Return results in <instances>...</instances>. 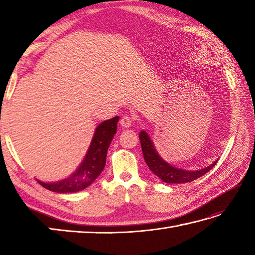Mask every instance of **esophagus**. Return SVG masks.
I'll use <instances>...</instances> for the list:
<instances>
[{
  "instance_id": "obj_1",
  "label": "esophagus",
  "mask_w": 255,
  "mask_h": 255,
  "mask_svg": "<svg viewBox=\"0 0 255 255\" xmlns=\"http://www.w3.org/2000/svg\"><path fill=\"white\" fill-rule=\"evenodd\" d=\"M119 124H121V126L123 128H129L131 127V124H132V117L130 116H123L121 118V121H119Z\"/></svg>"
}]
</instances>
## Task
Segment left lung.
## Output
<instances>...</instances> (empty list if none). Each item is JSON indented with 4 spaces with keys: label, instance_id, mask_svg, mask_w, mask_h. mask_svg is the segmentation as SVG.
Wrapping results in <instances>:
<instances>
[{
    "label": "left lung",
    "instance_id": "obj_1",
    "mask_svg": "<svg viewBox=\"0 0 255 255\" xmlns=\"http://www.w3.org/2000/svg\"><path fill=\"white\" fill-rule=\"evenodd\" d=\"M140 143H141L142 154L145 163L149 166V169L152 171L154 174L161 178L164 183L170 184H181V183H188L192 182L196 178H199L210 171L217 163L215 161L213 164L205 167V169L195 170V171H187L183 169H178L176 166H173L170 163H167L163 159L161 158L159 153L153 145V142L151 141L149 134L142 130L139 133Z\"/></svg>",
    "mask_w": 255,
    "mask_h": 255
}]
</instances>
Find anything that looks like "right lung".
Here are the masks:
<instances>
[{
	"label": "right lung",
	"mask_w": 255,
	"mask_h": 255,
	"mask_svg": "<svg viewBox=\"0 0 255 255\" xmlns=\"http://www.w3.org/2000/svg\"><path fill=\"white\" fill-rule=\"evenodd\" d=\"M118 121L119 117L116 116L103 122L96 127L85 158L73 174L55 183H45L39 180L37 182L41 186L56 193H74L90 186L104 170L107 150L117 131Z\"/></svg>",
	"instance_id": "obj_1"
}]
</instances>
